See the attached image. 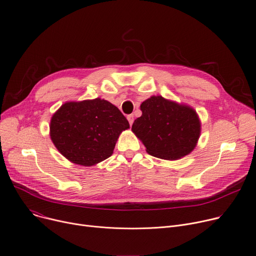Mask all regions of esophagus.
<instances>
[{
  "label": "esophagus",
  "instance_id": "obj_1",
  "mask_svg": "<svg viewBox=\"0 0 256 256\" xmlns=\"http://www.w3.org/2000/svg\"><path fill=\"white\" fill-rule=\"evenodd\" d=\"M128 122H130V124L132 126V122H134V115L132 114H130V115H128Z\"/></svg>",
  "mask_w": 256,
  "mask_h": 256
}]
</instances>
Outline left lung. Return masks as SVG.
Instances as JSON below:
<instances>
[{
  "label": "left lung",
  "mask_w": 256,
  "mask_h": 256,
  "mask_svg": "<svg viewBox=\"0 0 256 256\" xmlns=\"http://www.w3.org/2000/svg\"><path fill=\"white\" fill-rule=\"evenodd\" d=\"M142 116L132 126L148 154L166 160L188 155L196 147L201 124L196 111L161 96H152L141 104Z\"/></svg>",
  "instance_id": "8db88e82"
}]
</instances>
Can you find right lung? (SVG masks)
<instances>
[{
	"label": "right lung",
	"instance_id": "obj_1",
	"mask_svg": "<svg viewBox=\"0 0 256 256\" xmlns=\"http://www.w3.org/2000/svg\"><path fill=\"white\" fill-rule=\"evenodd\" d=\"M130 124L120 110L104 99L66 102L52 116L50 136L72 164L92 166L113 153Z\"/></svg>",
	"mask_w": 256,
	"mask_h": 256
}]
</instances>
